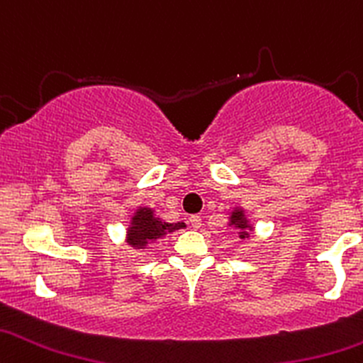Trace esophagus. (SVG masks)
<instances>
[{
    "mask_svg": "<svg viewBox=\"0 0 363 363\" xmlns=\"http://www.w3.org/2000/svg\"><path fill=\"white\" fill-rule=\"evenodd\" d=\"M189 223H190V226L194 228V230H199V228H201V225H202L201 216H197V214L190 216V218H189Z\"/></svg>",
    "mask_w": 363,
    "mask_h": 363,
    "instance_id": "obj_1",
    "label": "esophagus"
}]
</instances>
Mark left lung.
<instances>
[{"instance_id": "8db88e82", "label": "left lung", "mask_w": 363, "mask_h": 363, "mask_svg": "<svg viewBox=\"0 0 363 363\" xmlns=\"http://www.w3.org/2000/svg\"><path fill=\"white\" fill-rule=\"evenodd\" d=\"M228 226L238 230V238L240 240H248L250 238L252 231H254V225L250 223L245 209L240 206H236L235 209L230 211V216H228Z\"/></svg>"}]
</instances>
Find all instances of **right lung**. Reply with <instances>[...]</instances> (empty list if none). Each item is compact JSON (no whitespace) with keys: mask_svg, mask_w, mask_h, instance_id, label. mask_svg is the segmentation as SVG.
Listing matches in <instances>:
<instances>
[{"mask_svg":"<svg viewBox=\"0 0 363 363\" xmlns=\"http://www.w3.org/2000/svg\"><path fill=\"white\" fill-rule=\"evenodd\" d=\"M185 226L186 225L183 221L166 223L164 219H161L156 214V211L152 207L140 206L130 216L128 228L125 231V240L135 250H144V248H147L156 240L164 238L168 233H173V231L182 230Z\"/></svg>","mask_w":363,"mask_h":363,"instance_id":"add662e5","label":"right lung"}]
</instances>
